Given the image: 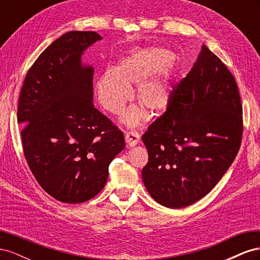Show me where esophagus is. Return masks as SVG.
Here are the masks:
<instances>
[{
  "instance_id": "1",
  "label": "esophagus",
  "mask_w": 260,
  "mask_h": 260,
  "mask_svg": "<svg viewBox=\"0 0 260 260\" xmlns=\"http://www.w3.org/2000/svg\"><path fill=\"white\" fill-rule=\"evenodd\" d=\"M125 142L128 146L133 147L140 142V135L137 131H129L125 133Z\"/></svg>"
}]
</instances>
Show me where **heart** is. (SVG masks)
I'll list each match as a JSON object with an SVG mask.
<instances>
[{
	"instance_id": "b5f03b06",
	"label": "heart",
	"mask_w": 260,
	"mask_h": 260,
	"mask_svg": "<svg viewBox=\"0 0 260 260\" xmlns=\"http://www.w3.org/2000/svg\"><path fill=\"white\" fill-rule=\"evenodd\" d=\"M174 55L158 46L138 49L122 56L115 68H107L98 78V100L107 112L120 114L137 85V99L152 116L167 111L172 95V74L169 65ZM132 106L122 116L123 123L136 127L146 117V109Z\"/></svg>"
}]
</instances>
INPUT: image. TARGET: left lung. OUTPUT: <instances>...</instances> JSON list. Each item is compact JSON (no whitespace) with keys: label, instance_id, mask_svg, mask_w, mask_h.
<instances>
[{"label":"left lung","instance_id":"obj_1","mask_svg":"<svg viewBox=\"0 0 260 260\" xmlns=\"http://www.w3.org/2000/svg\"><path fill=\"white\" fill-rule=\"evenodd\" d=\"M240 93L229 69L205 44L172 92L167 112L142 137L147 192L162 206L183 208L207 195L229 169L242 140Z\"/></svg>","mask_w":260,"mask_h":260}]
</instances>
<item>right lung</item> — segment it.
Segmentation results:
<instances>
[{
	"instance_id": "add662e5",
	"label": "right lung",
	"mask_w": 260,
	"mask_h": 260,
	"mask_svg": "<svg viewBox=\"0 0 260 260\" xmlns=\"http://www.w3.org/2000/svg\"><path fill=\"white\" fill-rule=\"evenodd\" d=\"M102 40L94 31H69L29 69L17 122L23 154L43 190L62 203L91 200L106 184L108 166L124 148L123 133L94 107V68L82 55Z\"/></svg>"
}]
</instances>
